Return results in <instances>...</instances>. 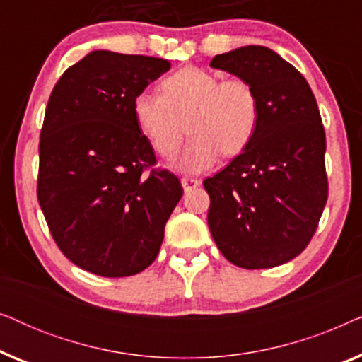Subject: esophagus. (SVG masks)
<instances>
[{"label": "esophagus", "mask_w": 362, "mask_h": 362, "mask_svg": "<svg viewBox=\"0 0 362 362\" xmlns=\"http://www.w3.org/2000/svg\"><path fill=\"white\" fill-rule=\"evenodd\" d=\"M181 185H182V189L187 192V191L194 189V187L199 186L201 181L194 180V177H181Z\"/></svg>", "instance_id": "esophagus-1"}]
</instances>
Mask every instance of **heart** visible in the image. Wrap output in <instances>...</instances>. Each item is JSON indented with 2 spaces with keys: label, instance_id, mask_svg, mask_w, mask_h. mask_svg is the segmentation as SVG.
Here are the masks:
<instances>
[{
  "label": "heart",
  "instance_id": "heart-1",
  "mask_svg": "<svg viewBox=\"0 0 362 362\" xmlns=\"http://www.w3.org/2000/svg\"><path fill=\"white\" fill-rule=\"evenodd\" d=\"M161 95L138 93L133 117L158 155L171 158L191 133L177 170L202 173L219 160L240 155L254 140L260 122V100L249 81L224 78L199 67H185L166 77Z\"/></svg>",
  "mask_w": 362,
  "mask_h": 362
}]
</instances>
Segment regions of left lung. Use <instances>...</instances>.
I'll return each instance as SVG.
<instances>
[{"label": "left lung", "instance_id": "8db88e82", "mask_svg": "<svg viewBox=\"0 0 362 362\" xmlns=\"http://www.w3.org/2000/svg\"><path fill=\"white\" fill-rule=\"evenodd\" d=\"M211 67L249 81L260 100L254 140L202 182L212 239L242 269L286 264L310 244L328 199L326 136L315 95L290 62L264 46L219 54Z\"/></svg>", "mask_w": 362, "mask_h": 362}]
</instances>
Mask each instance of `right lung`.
<instances>
[{
    "label": "right lung",
    "instance_id": "obj_1",
    "mask_svg": "<svg viewBox=\"0 0 362 362\" xmlns=\"http://www.w3.org/2000/svg\"><path fill=\"white\" fill-rule=\"evenodd\" d=\"M170 61L92 51L49 97L39 141L37 199L72 264L100 276H130L153 264L182 196L155 151L133 100ZM150 169L148 175L144 171Z\"/></svg>",
    "mask_w": 362,
    "mask_h": 362
}]
</instances>
